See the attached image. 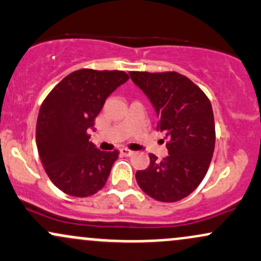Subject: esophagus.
I'll list each match as a JSON object with an SVG mask.
<instances>
[{
  "mask_svg": "<svg viewBox=\"0 0 261 261\" xmlns=\"http://www.w3.org/2000/svg\"><path fill=\"white\" fill-rule=\"evenodd\" d=\"M120 153L122 155H125V157H130V155L134 154V151H131V149H128V148L122 147V148H120Z\"/></svg>",
  "mask_w": 261,
  "mask_h": 261,
  "instance_id": "1",
  "label": "esophagus"
}]
</instances>
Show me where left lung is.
I'll return each mask as SVG.
<instances>
[{
	"instance_id": "left-lung-1",
	"label": "left lung",
	"mask_w": 261,
	"mask_h": 261,
	"mask_svg": "<svg viewBox=\"0 0 261 261\" xmlns=\"http://www.w3.org/2000/svg\"><path fill=\"white\" fill-rule=\"evenodd\" d=\"M130 77L153 104L169 153L161 162L149 153V166L136 172L137 184L157 201H179L199 187L211 163L216 141L211 103L178 72L131 71Z\"/></svg>"
}]
</instances>
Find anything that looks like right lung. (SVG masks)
I'll return each mask as SVG.
<instances>
[{
	"label": "right lung",
	"instance_id": "right-lung-1",
	"mask_svg": "<svg viewBox=\"0 0 261 261\" xmlns=\"http://www.w3.org/2000/svg\"><path fill=\"white\" fill-rule=\"evenodd\" d=\"M127 80L124 71L82 68L67 74L41 104L35 135L39 157L50 180L67 195L91 196L106 185L119 151L95 148L88 128L107 98Z\"/></svg>",
	"mask_w": 261,
	"mask_h": 261
}]
</instances>
